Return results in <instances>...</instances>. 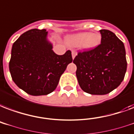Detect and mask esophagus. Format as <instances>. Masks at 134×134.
Segmentation results:
<instances>
[{"instance_id": "obj_1", "label": "esophagus", "mask_w": 134, "mask_h": 134, "mask_svg": "<svg viewBox=\"0 0 134 134\" xmlns=\"http://www.w3.org/2000/svg\"><path fill=\"white\" fill-rule=\"evenodd\" d=\"M76 55H77V53L75 52H74V51H72V58H73V59H75V57Z\"/></svg>"}]
</instances>
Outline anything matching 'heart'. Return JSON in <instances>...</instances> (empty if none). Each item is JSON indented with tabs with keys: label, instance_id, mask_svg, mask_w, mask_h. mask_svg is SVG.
<instances>
[{
	"label": "heart",
	"instance_id": "1",
	"mask_svg": "<svg viewBox=\"0 0 134 134\" xmlns=\"http://www.w3.org/2000/svg\"><path fill=\"white\" fill-rule=\"evenodd\" d=\"M101 40L102 37L99 33L84 32L68 35L66 37V42L71 47L82 46L83 49L91 50L99 46L101 43Z\"/></svg>",
	"mask_w": 134,
	"mask_h": 134
}]
</instances>
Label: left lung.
I'll list each match as a JSON object with an SVG mask.
<instances>
[{"instance_id":"obj_1","label":"left lung","mask_w":134,"mask_h":134,"mask_svg":"<svg viewBox=\"0 0 134 134\" xmlns=\"http://www.w3.org/2000/svg\"><path fill=\"white\" fill-rule=\"evenodd\" d=\"M101 44L95 49L78 53L73 63L76 77L84 92L106 94L116 89L125 75L127 63L124 43L107 30H99Z\"/></svg>"}]
</instances>
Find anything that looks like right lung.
Wrapping results in <instances>:
<instances>
[{"label":"right lung","mask_w":134,"mask_h":134,"mask_svg":"<svg viewBox=\"0 0 134 134\" xmlns=\"http://www.w3.org/2000/svg\"><path fill=\"white\" fill-rule=\"evenodd\" d=\"M47 30L32 29L23 33L11 50L9 69L16 85L33 96L54 91L61 75L73 61L71 51L58 55Z\"/></svg>","instance_id":"obj_1"}]
</instances>
